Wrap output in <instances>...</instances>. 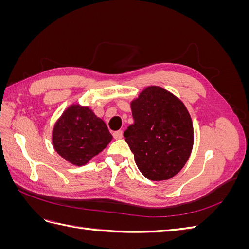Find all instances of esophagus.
Instances as JSON below:
<instances>
[{"label": "esophagus", "mask_w": 249, "mask_h": 249, "mask_svg": "<svg viewBox=\"0 0 249 249\" xmlns=\"http://www.w3.org/2000/svg\"><path fill=\"white\" fill-rule=\"evenodd\" d=\"M113 137L115 139H122L123 138V131H116L113 133Z\"/></svg>", "instance_id": "34e87169"}]
</instances>
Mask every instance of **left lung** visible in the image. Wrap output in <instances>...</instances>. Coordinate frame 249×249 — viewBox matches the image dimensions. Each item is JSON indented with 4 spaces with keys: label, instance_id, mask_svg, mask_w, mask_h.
Returning a JSON list of instances; mask_svg holds the SVG:
<instances>
[{
    "label": "left lung",
    "instance_id": "1",
    "mask_svg": "<svg viewBox=\"0 0 249 249\" xmlns=\"http://www.w3.org/2000/svg\"><path fill=\"white\" fill-rule=\"evenodd\" d=\"M131 109L134 124L124 136L138 169L156 182L175 177L193 147L192 119L185 105L164 88L149 86L131 103Z\"/></svg>",
    "mask_w": 249,
    "mask_h": 249
}]
</instances>
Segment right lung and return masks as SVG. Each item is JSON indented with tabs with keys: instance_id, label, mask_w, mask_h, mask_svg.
<instances>
[{
	"instance_id": "right-lung-1",
	"label": "right lung",
	"mask_w": 249,
	"mask_h": 249,
	"mask_svg": "<svg viewBox=\"0 0 249 249\" xmlns=\"http://www.w3.org/2000/svg\"><path fill=\"white\" fill-rule=\"evenodd\" d=\"M112 140L106 124L92 110L71 105L53 130L52 141L56 152L70 163L82 166L100 154Z\"/></svg>"
}]
</instances>
